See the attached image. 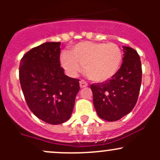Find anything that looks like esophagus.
Segmentation results:
<instances>
[{
    "label": "esophagus",
    "instance_id": "esophagus-1",
    "mask_svg": "<svg viewBox=\"0 0 160 160\" xmlns=\"http://www.w3.org/2000/svg\"><path fill=\"white\" fill-rule=\"evenodd\" d=\"M88 86V83L86 81H84L83 80H81L80 81V88H87Z\"/></svg>",
    "mask_w": 160,
    "mask_h": 160
}]
</instances>
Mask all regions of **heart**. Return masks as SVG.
<instances>
[{"label":"heart","mask_w":160,"mask_h":160,"mask_svg":"<svg viewBox=\"0 0 160 160\" xmlns=\"http://www.w3.org/2000/svg\"><path fill=\"white\" fill-rule=\"evenodd\" d=\"M61 64L66 72L75 77L84 67L90 80L98 83L110 80L118 72L122 62V51L115 43L82 42L62 53Z\"/></svg>","instance_id":"heart-1"}]
</instances>
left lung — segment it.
I'll use <instances>...</instances> for the list:
<instances>
[{
	"mask_svg": "<svg viewBox=\"0 0 160 160\" xmlns=\"http://www.w3.org/2000/svg\"><path fill=\"white\" fill-rule=\"evenodd\" d=\"M123 62L108 81L93 83V102L98 116L108 122L122 118L135 106L142 83V65L135 49L123 46Z\"/></svg>",
	"mask_w": 160,
	"mask_h": 160,
	"instance_id": "left-lung-1",
	"label": "left lung"
}]
</instances>
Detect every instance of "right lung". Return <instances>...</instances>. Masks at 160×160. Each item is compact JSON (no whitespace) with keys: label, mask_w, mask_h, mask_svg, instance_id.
Segmentation results:
<instances>
[{"label":"right lung","mask_w":160,"mask_h":160,"mask_svg":"<svg viewBox=\"0 0 160 160\" xmlns=\"http://www.w3.org/2000/svg\"><path fill=\"white\" fill-rule=\"evenodd\" d=\"M60 42H46L27 52L19 66V80L28 108L39 119L59 125L70 118L80 80L60 67Z\"/></svg>","instance_id":"right-lung-1"}]
</instances>
